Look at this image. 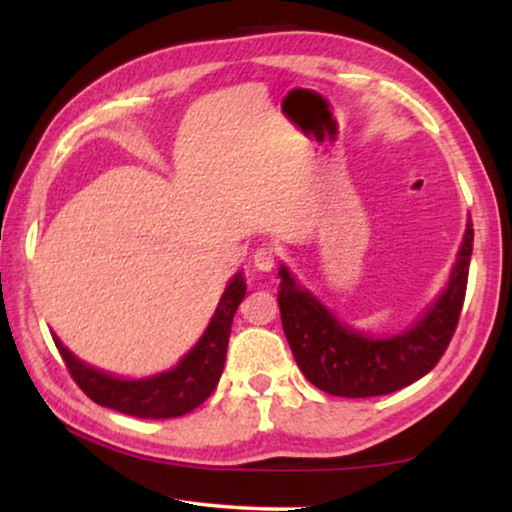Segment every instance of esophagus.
Returning a JSON list of instances; mask_svg holds the SVG:
<instances>
[{
    "label": "esophagus",
    "mask_w": 512,
    "mask_h": 512,
    "mask_svg": "<svg viewBox=\"0 0 512 512\" xmlns=\"http://www.w3.org/2000/svg\"><path fill=\"white\" fill-rule=\"evenodd\" d=\"M254 265L261 272H270L277 265V249L275 247H268V244L258 247L254 251Z\"/></svg>",
    "instance_id": "34e87169"
}]
</instances>
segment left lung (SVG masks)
<instances>
[{"label":"left lung","mask_w":512,"mask_h":512,"mask_svg":"<svg viewBox=\"0 0 512 512\" xmlns=\"http://www.w3.org/2000/svg\"><path fill=\"white\" fill-rule=\"evenodd\" d=\"M473 223L468 221L450 282L415 326L394 338H370L340 324L289 270L279 268V312L298 368L314 387L331 396L368 398L408 387L436 368L457 331L464 307Z\"/></svg>","instance_id":"obj_1"}]
</instances>
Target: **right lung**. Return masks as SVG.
<instances>
[{
    "label": "right lung",
    "instance_id": "1",
    "mask_svg": "<svg viewBox=\"0 0 512 512\" xmlns=\"http://www.w3.org/2000/svg\"><path fill=\"white\" fill-rule=\"evenodd\" d=\"M244 293H247V284H244L242 272H237L230 279L228 289L223 291L221 303L198 345L172 370L146 377V380H121V377L102 373L76 359L58 338H53V342L69 375L90 401L142 419L181 417L205 403L219 384L223 363H226L230 326H233L235 310L240 307Z\"/></svg>",
    "mask_w": 512,
    "mask_h": 512
}]
</instances>
